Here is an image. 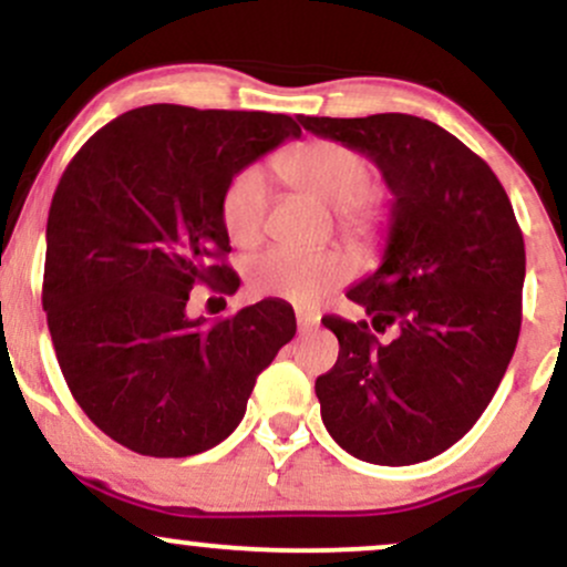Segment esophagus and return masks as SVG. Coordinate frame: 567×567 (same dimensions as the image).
Here are the masks:
<instances>
[{"instance_id": "34e87169", "label": "esophagus", "mask_w": 567, "mask_h": 567, "mask_svg": "<svg viewBox=\"0 0 567 567\" xmlns=\"http://www.w3.org/2000/svg\"><path fill=\"white\" fill-rule=\"evenodd\" d=\"M296 320H298V330H301V333H309L311 328H317V324H320V317L311 315V311H303V309L296 311Z\"/></svg>"}]
</instances>
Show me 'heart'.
<instances>
[{"label": "heart", "instance_id": "1", "mask_svg": "<svg viewBox=\"0 0 567 567\" xmlns=\"http://www.w3.org/2000/svg\"><path fill=\"white\" fill-rule=\"evenodd\" d=\"M275 171L296 192L333 207L336 229L347 243L373 247L386 231V205L370 188L373 167L365 154L336 141H309L275 159ZM269 213V181L258 165L231 175L220 197V220L231 245L250 247L261 239ZM349 275V261L336 250L271 247L250 258L245 277L256 296H275L309 306Z\"/></svg>", "mask_w": 567, "mask_h": 567}]
</instances>
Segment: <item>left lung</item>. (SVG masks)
Masks as SVG:
<instances>
[{
	"label": "left lung",
	"instance_id": "obj_1",
	"mask_svg": "<svg viewBox=\"0 0 567 567\" xmlns=\"http://www.w3.org/2000/svg\"><path fill=\"white\" fill-rule=\"evenodd\" d=\"M298 122L373 159L394 197L383 261L347 296L395 338L324 317L341 347L315 383L324 426L370 464L434 458L483 415L517 347L525 243L512 202L485 159L421 116Z\"/></svg>",
	"mask_w": 567,
	"mask_h": 567
}]
</instances>
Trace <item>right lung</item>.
<instances>
[{"label": "right lung", "instance_id": "right-lung-1", "mask_svg": "<svg viewBox=\"0 0 567 567\" xmlns=\"http://www.w3.org/2000/svg\"><path fill=\"white\" fill-rule=\"evenodd\" d=\"M298 135L288 114L154 103L97 130L61 175L42 306L74 400L130 451H210L237 429L258 373L296 336L282 301L218 322L192 320L186 303L194 285L239 288L224 261V188Z\"/></svg>", "mask_w": 567, "mask_h": 567}]
</instances>
